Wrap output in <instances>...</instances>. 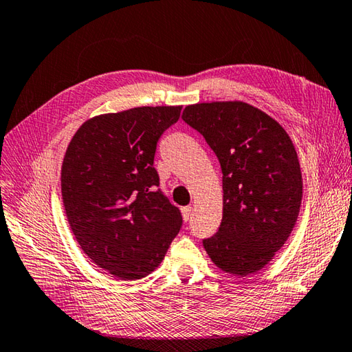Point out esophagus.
<instances>
[{
    "instance_id": "obj_1",
    "label": "esophagus",
    "mask_w": 352,
    "mask_h": 352,
    "mask_svg": "<svg viewBox=\"0 0 352 352\" xmlns=\"http://www.w3.org/2000/svg\"><path fill=\"white\" fill-rule=\"evenodd\" d=\"M182 215H183L184 221H189V218H190V215H192V209H190V208H183V209H182Z\"/></svg>"
}]
</instances>
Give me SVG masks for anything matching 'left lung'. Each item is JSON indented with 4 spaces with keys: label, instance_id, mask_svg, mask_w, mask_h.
Masks as SVG:
<instances>
[{
    "label": "left lung",
    "instance_id": "obj_1",
    "mask_svg": "<svg viewBox=\"0 0 352 352\" xmlns=\"http://www.w3.org/2000/svg\"><path fill=\"white\" fill-rule=\"evenodd\" d=\"M223 170V219L203 241L219 270L249 276L274 258L293 232L302 203L294 144L279 123L241 100L204 102L183 109Z\"/></svg>",
    "mask_w": 352,
    "mask_h": 352
}]
</instances>
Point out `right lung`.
I'll use <instances>...</instances> for the list:
<instances>
[{
    "label": "right lung",
    "instance_id": "right-lung-1",
    "mask_svg": "<svg viewBox=\"0 0 352 352\" xmlns=\"http://www.w3.org/2000/svg\"><path fill=\"white\" fill-rule=\"evenodd\" d=\"M178 107H137L85 120L60 169L72 232L93 263L135 280L162 264L182 213L157 189V142L178 120Z\"/></svg>",
    "mask_w": 352,
    "mask_h": 352
}]
</instances>
